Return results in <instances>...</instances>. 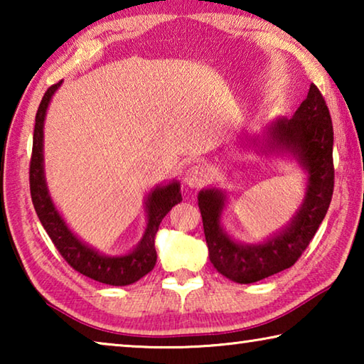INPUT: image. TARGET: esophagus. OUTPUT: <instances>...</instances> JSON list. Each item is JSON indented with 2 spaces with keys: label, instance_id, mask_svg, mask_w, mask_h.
<instances>
[{
  "label": "esophagus",
  "instance_id": "esophagus-1",
  "mask_svg": "<svg viewBox=\"0 0 364 364\" xmlns=\"http://www.w3.org/2000/svg\"><path fill=\"white\" fill-rule=\"evenodd\" d=\"M207 180H208V168L204 167V165H194V167H189L186 171H184V184L191 189L204 186Z\"/></svg>",
  "mask_w": 364,
  "mask_h": 364
}]
</instances>
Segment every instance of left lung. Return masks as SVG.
Returning <instances> with one entry per match:
<instances>
[{"mask_svg": "<svg viewBox=\"0 0 364 364\" xmlns=\"http://www.w3.org/2000/svg\"><path fill=\"white\" fill-rule=\"evenodd\" d=\"M255 141H262L264 152L291 154L306 173V191L289 225L258 244L234 241L223 230L221 215L228 199L225 191H200L197 200L208 257L218 273L239 284H250L291 268L316 234L334 191V132L324 97L313 83L306 100L291 119L279 117L269 122L263 138Z\"/></svg>", "mask_w": 364, "mask_h": 364, "instance_id": "1", "label": "left lung"}]
</instances>
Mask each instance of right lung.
<instances>
[{"label": "right lung", "instance_id": "add662e5", "mask_svg": "<svg viewBox=\"0 0 364 364\" xmlns=\"http://www.w3.org/2000/svg\"><path fill=\"white\" fill-rule=\"evenodd\" d=\"M63 82L49 86L43 96L40 107L35 117L33 130V149L30 160V194L35 212L38 215L43 228L48 236L56 245L59 254L65 258L70 267L88 278L109 286H128L146 276L156 267L157 252L154 239L159 231L160 221L164 220L171 207L183 200L181 188L178 181H171L164 186H156L146 197L147 225L143 237L136 247L125 255H102L96 249L90 247L70 231L63 215L54 205L49 194L45 178V157H43V128H45V117L51 97L56 93Z\"/></svg>", "mask_w": 364, "mask_h": 364}]
</instances>
